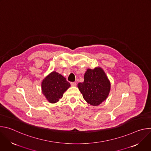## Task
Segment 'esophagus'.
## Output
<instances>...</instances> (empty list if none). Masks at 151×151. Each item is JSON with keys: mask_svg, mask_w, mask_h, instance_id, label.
Segmentation results:
<instances>
[{"mask_svg": "<svg viewBox=\"0 0 151 151\" xmlns=\"http://www.w3.org/2000/svg\"><path fill=\"white\" fill-rule=\"evenodd\" d=\"M70 85H71L72 87H76V83L75 82H71V83H70Z\"/></svg>", "mask_w": 151, "mask_h": 151, "instance_id": "esophagus-1", "label": "esophagus"}]
</instances>
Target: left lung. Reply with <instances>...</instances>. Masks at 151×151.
I'll list each match as a JSON object with an SVG mask.
<instances>
[{"mask_svg":"<svg viewBox=\"0 0 151 151\" xmlns=\"http://www.w3.org/2000/svg\"><path fill=\"white\" fill-rule=\"evenodd\" d=\"M83 98L88 104L98 106L106 100L111 91V82L100 67L88 69L84 75V81L78 84Z\"/></svg>","mask_w":151,"mask_h":151,"instance_id":"obj_1","label":"left lung"}]
</instances>
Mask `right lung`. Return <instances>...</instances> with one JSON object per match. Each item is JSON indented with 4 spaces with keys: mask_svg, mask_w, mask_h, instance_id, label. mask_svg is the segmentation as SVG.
I'll return each instance as SVG.
<instances>
[{
    "mask_svg": "<svg viewBox=\"0 0 151 151\" xmlns=\"http://www.w3.org/2000/svg\"><path fill=\"white\" fill-rule=\"evenodd\" d=\"M70 84L61 74L53 71L48 75L41 83L42 94L51 103H55L63 97Z\"/></svg>",
    "mask_w": 151,
    "mask_h": 151,
    "instance_id": "1",
    "label": "right lung"
}]
</instances>
